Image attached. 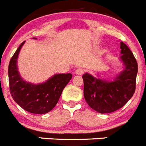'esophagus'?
<instances>
[{"mask_svg":"<svg viewBox=\"0 0 146 146\" xmlns=\"http://www.w3.org/2000/svg\"><path fill=\"white\" fill-rule=\"evenodd\" d=\"M75 73L77 75H82L83 73H84V70H83L82 68H77L76 71H75Z\"/></svg>","mask_w":146,"mask_h":146,"instance_id":"34e87169","label":"esophagus"}]
</instances>
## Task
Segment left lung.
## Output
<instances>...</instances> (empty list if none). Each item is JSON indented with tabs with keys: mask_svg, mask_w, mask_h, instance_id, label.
Returning a JSON list of instances; mask_svg holds the SVG:
<instances>
[{
	"mask_svg": "<svg viewBox=\"0 0 146 146\" xmlns=\"http://www.w3.org/2000/svg\"><path fill=\"white\" fill-rule=\"evenodd\" d=\"M121 60L124 70L113 81L83 75L84 95L87 104L97 112L108 113L119 110L131 99L135 91L137 62L129 47L121 42Z\"/></svg>",
	"mask_w": 146,
	"mask_h": 146,
	"instance_id": "8db88e82",
	"label": "left lung"
}]
</instances>
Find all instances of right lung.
Listing matches in <instances>:
<instances>
[{
	"label": "right lung",
	"mask_w": 146,
	"mask_h": 146,
	"mask_svg": "<svg viewBox=\"0 0 146 146\" xmlns=\"http://www.w3.org/2000/svg\"><path fill=\"white\" fill-rule=\"evenodd\" d=\"M25 42L20 44L9 62L10 93L14 100L26 111L35 114L46 113L57 105L64 88L72 78V74L54 75L46 82L38 84L24 81L18 71L17 62Z\"/></svg>",
	"instance_id": "1"
}]
</instances>
